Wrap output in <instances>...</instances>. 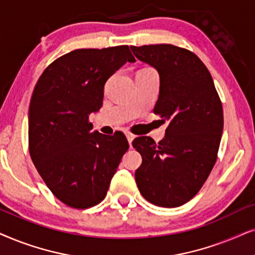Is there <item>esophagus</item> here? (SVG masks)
<instances>
[{
  "label": "esophagus",
  "mask_w": 255,
  "mask_h": 255,
  "mask_svg": "<svg viewBox=\"0 0 255 255\" xmlns=\"http://www.w3.org/2000/svg\"><path fill=\"white\" fill-rule=\"evenodd\" d=\"M126 137H127V140H128V143L131 144V142H133V140H134V138H135V135L130 134V133H126Z\"/></svg>",
  "instance_id": "obj_1"
}]
</instances>
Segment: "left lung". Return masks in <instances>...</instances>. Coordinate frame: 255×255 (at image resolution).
Returning a JSON list of instances; mask_svg holds the SVG:
<instances>
[{"instance_id":"obj_1","label":"left lung","mask_w":255,"mask_h":255,"mask_svg":"<svg viewBox=\"0 0 255 255\" xmlns=\"http://www.w3.org/2000/svg\"><path fill=\"white\" fill-rule=\"evenodd\" d=\"M134 56L158 72L154 113L168 121L156 143L141 136L135 181L148 202L176 208L201 190L215 165L224 129L223 106L209 70L195 53L170 44L130 46Z\"/></svg>"}]
</instances>
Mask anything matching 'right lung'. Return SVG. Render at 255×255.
<instances>
[{
    "instance_id": "obj_1",
    "label": "right lung",
    "mask_w": 255,
    "mask_h": 255,
    "mask_svg": "<svg viewBox=\"0 0 255 255\" xmlns=\"http://www.w3.org/2000/svg\"><path fill=\"white\" fill-rule=\"evenodd\" d=\"M127 62H135L127 45L71 51L46 67L33 90L30 156L51 192L71 208L103 201L129 147L122 133L110 137L88 122L103 106L108 78Z\"/></svg>"
}]
</instances>
